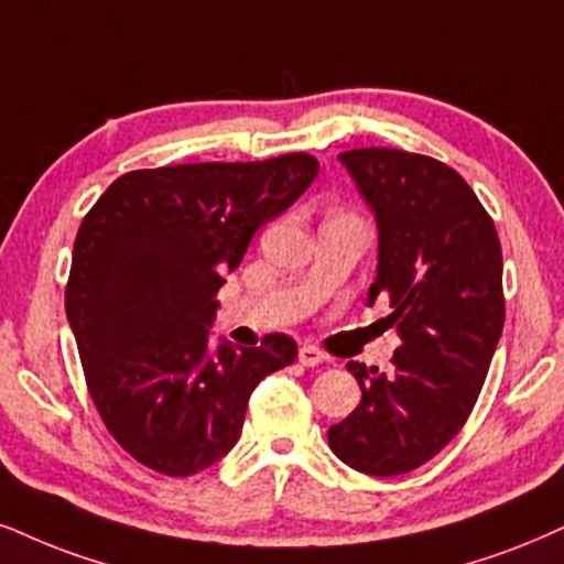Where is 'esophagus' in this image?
Returning a JSON list of instances; mask_svg holds the SVG:
<instances>
[{"mask_svg":"<svg viewBox=\"0 0 564 564\" xmlns=\"http://www.w3.org/2000/svg\"><path fill=\"white\" fill-rule=\"evenodd\" d=\"M324 358V350H318L316 345H303L301 350H297V360H301L303 366H318Z\"/></svg>","mask_w":564,"mask_h":564,"instance_id":"obj_1","label":"esophagus"}]
</instances>
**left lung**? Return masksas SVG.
<instances>
[{
  "label": "left lung",
  "instance_id": "8db88e82",
  "mask_svg": "<svg viewBox=\"0 0 564 564\" xmlns=\"http://www.w3.org/2000/svg\"><path fill=\"white\" fill-rule=\"evenodd\" d=\"M377 219V280L400 347L394 373L350 360L358 408L329 426V447L368 476L419 468L463 429L505 324L502 248L495 221L447 164L398 149L339 154Z\"/></svg>",
  "mask_w": 564,
  "mask_h": 564
}]
</instances>
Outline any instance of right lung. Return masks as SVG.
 I'll return each mask as SVG.
<instances>
[{"label": "right lung", "instance_id": "right-lung-1", "mask_svg": "<svg viewBox=\"0 0 564 564\" xmlns=\"http://www.w3.org/2000/svg\"><path fill=\"white\" fill-rule=\"evenodd\" d=\"M318 175L308 154L206 162L117 177L86 214L65 293L88 392L138 463L193 476L240 440L250 392L290 366L288 335L212 339L217 293L256 229Z\"/></svg>", "mask_w": 564, "mask_h": 564}]
</instances>
